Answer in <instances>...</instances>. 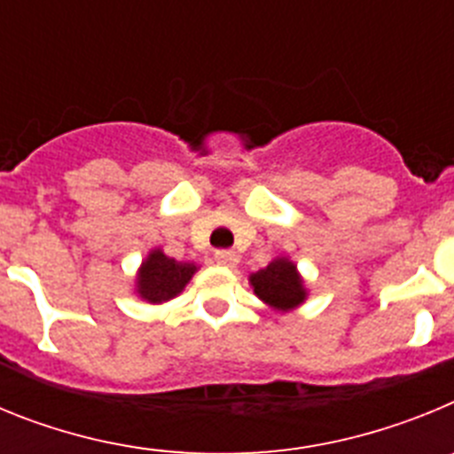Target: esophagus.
Segmentation results:
<instances>
[{
    "instance_id": "34e87169",
    "label": "esophagus",
    "mask_w": 454,
    "mask_h": 454,
    "mask_svg": "<svg viewBox=\"0 0 454 454\" xmlns=\"http://www.w3.org/2000/svg\"><path fill=\"white\" fill-rule=\"evenodd\" d=\"M214 259L218 266H224V268H234L236 263H239V254L231 250H218L214 254Z\"/></svg>"
}]
</instances>
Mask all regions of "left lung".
<instances>
[{"label":"left lung","mask_w":454,"mask_h":454,"mask_svg":"<svg viewBox=\"0 0 454 454\" xmlns=\"http://www.w3.org/2000/svg\"><path fill=\"white\" fill-rule=\"evenodd\" d=\"M250 284L256 298L277 311H291L307 300V288L298 266L286 256H277L266 268L252 272Z\"/></svg>","instance_id":"left-lung-1"}]
</instances>
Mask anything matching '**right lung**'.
<instances>
[{
	"label": "right lung",
	"instance_id": "1",
	"mask_svg": "<svg viewBox=\"0 0 454 454\" xmlns=\"http://www.w3.org/2000/svg\"><path fill=\"white\" fill-rule=\"evenodd\" d=\"M198 266L191 262H177L163 254V250H152L147 259L140 263L136 275V293L152 304H161L177 298L186 288Z\"/></svg>",
	"mask_w": 454,
	"mask_h": 454
}]
</instances>
